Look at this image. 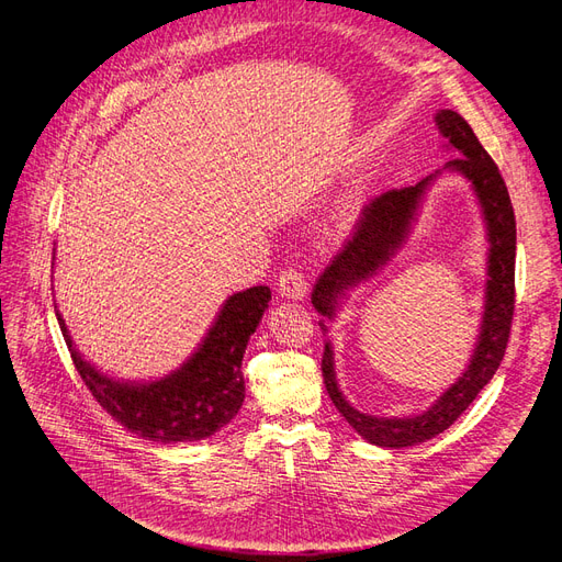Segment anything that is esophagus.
Wrapping results in <instances>:
<instances>
[{
    "label": "esophagus",
    "instance_id": "obj_1",
    "mask_svg": "<svg viewBox=\"0 0 562 562\" xmlns=\"http://www.w3.org/2000/svg\"><path fill=\"white\" fill-rule=\"evenodd\" d=\"M307 279H304V274L300 269H293L288 267L283 269L279 274V281H277V291L281 293V297H288V300H302L304 295H307Z\"/></svg>",
    "mask_w": 562,
    "mask_h": 562
}]
</instances>
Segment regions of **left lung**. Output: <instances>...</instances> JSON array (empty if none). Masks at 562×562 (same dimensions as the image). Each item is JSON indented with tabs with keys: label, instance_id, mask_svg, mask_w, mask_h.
Segmentation results:
<instances>
[{
	"label": "left lung",
	"instance_id": "8db88e82",
	"mask_svg": "<svg viewBox=\"0 0 562 562\" xmlns=\"http://www.w3.org/2000/svg\"><path fill=\"white\" fill-rule=\"evenodd\" d=\"M436 126L459 151V157L448 161L446 168L462 173L471 182L485 215L490 241L485 312L479 345L473 349L469 368L427 413L415 417H375L351 407L337 386L333 349L326 342L321 370L328 396L333 398L339 415L356 431L370 440V443L382 448H407L443 434L495 375L504 359L508 335H512L516 304V215L512 199H508V190L497 164L492 161L479 138H475L464 116H459L452 110H440L436 114ZM434 178L436 176H427L417 184L389 190L366 203L353 234L314 283L312 304L318 314L333 318L339 300H342L349 288L372 279L391 260V255L405 241L419 199L427 192ZM323 330H326V326H323Z\"/></svg>",
	"mask_w": 562,
	"mask_h": 562
}]
</instances>
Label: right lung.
<instances>
[{
	"instance_id": "obj_1",
	"label": "right lung",
	"mask_w": 562,
	"mask_h": 562,
	"mask_svg": "<svg viewBox=\"0 0 562 562\" xmlns=\"http://www.w3.org/2000/svg\"><path fill=\"white\" fill-rule=\"evenodd\" d=\"M269 300L267 285L234 293L192 359L171 375L143 384L116 382L83 361L63 316H56L72 363L93 398L124 429L157 443H178L209 438L239 413L246 396L241 361Z\"/></svg>"
}]
</instances>
